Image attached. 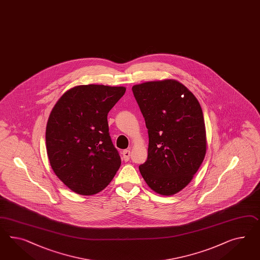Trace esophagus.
<instances>
[{"mask_svg": "<svg viewBox=\"0 0 260 260\" xmlns=\"http://www.w3.org/2000/svg\"><path fill=\"white\" fill-rule=\"evenodd\" d=\"M122 155H123V160H124V161H128V160H129V157H131V150H128V149L123 150Z\"/></svg>", "mask_w": 260, "mask_h": 260, "instance_id": "1", "label": "esophagus"}]
</instances>
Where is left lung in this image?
Returning <instances> with one entry per match:
<instances>
[{"label": "left lung", "instance_id": "1", "mask_svg": "<svg viewBox=\"0 0 260 260\" xmlns=\"http://www.w3.org/2000/svg\"><path fill=\"white\" fill-rule=\"evenodd\" d=\"M148 133V160L141 175L156 193L183 190L206 153L204 113L195 95L179 81L165 79L133 87Z\"/></svg>", "mask_w": 260, "mask_h": 260}]
</instances>
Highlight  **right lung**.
Wrapping results in <instances>:
<instances>
[{
	"label": "right lung",
	"instance_id": "add662e5",
	"mask_svg": "<svg viewBox=\"0 0 260 260\" xmlns=\"http://www.w3.org/2000/svg\"><path fill=\"white\" fill-rule=\"evenodd\" d=\"M125 91V87L76 86L64 92L50 113L45 134L50 165L77 194L102 191L119 169L107 116Z\"/></svg>",
	"mask_w": 260,
	"mask_h": 260
}]
</instances>
